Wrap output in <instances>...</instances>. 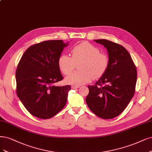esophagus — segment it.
<instances>
[{"mask_svg": "<svg viewBox=\"0 0 152 152\" xmlns=\"http://www.w3.org/2000/svg\"><path fill=\"white\" fill-rule=\"evenodd\" d=\"M79 87H80L79 86H77V85H72V88H77Z\"/></svg>", "mask_w": 152, "mask_h": 152, "instance_id": "1", "label": "esophagus"}]
</instances>
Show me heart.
I'll return each instance as SVG.
<instances>
[{
	"mask_svg": "<svg viewBox=\"0 0 152 152\" xmlns=\"http://www.w3.org/2000/svg\"><path fill=\"white\" fill-rule=\"evenodd\" d=\"M71 55L61 54L58 58V66L64 75L71 74L78 65V70L65 78L69 84L82 85L90 82L92 78L101 77L107 71L109 60L106 54L100 52L99 48L84 41L74 46L71 49Z\"/></svg>",
	"mask_w": 152,
	"mask_h": 152,
	"instance_id": "obj_1",
	"label": "heart"
}]
</instances>
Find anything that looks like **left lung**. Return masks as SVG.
<instances>
[{"instance_id":"1","label":"left lung","mask_w":152,"mask_h":152,"mask_svg":"<svg viewBox=\"0 0 152 152\" xmlns=\"http://www.w3.org/2000/svg\"><path fill=\"white\" fill-rule=\"evenodd\" d=\"M107 50L108 69L94 86H88L86 102L99 118L109 119L123 112L133 98L137 79V68L129 52L107 39H96Z\"/></svg>"}]
</instances>
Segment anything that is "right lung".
<instances>
[{
  "instance_id": "obj_1",
  "label": "right lung",
  "mask_w": 152,
  "mask_h": 152,
  "mask_svg": "<svg viewBox=\"0 0 152 152\" xmlns=\"http://www.w3.org/2000/svg\"><path fill=\"white\" fill-rule=\"evenodd\" d=\"M68 43L63 40L45 41L26 50L15 72L16 93L33 116L49 119L58 113L67 101L71 86H55L64 79L58 58Z\"/></svg>"
}]
</instances>
